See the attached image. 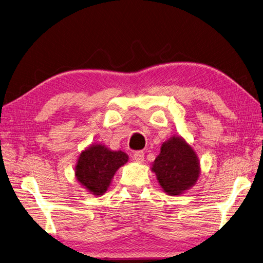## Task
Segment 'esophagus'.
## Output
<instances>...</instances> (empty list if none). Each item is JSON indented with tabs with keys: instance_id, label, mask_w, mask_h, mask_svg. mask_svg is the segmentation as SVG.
<instances>
[{
	"instance_id": "esophagus-1",
	"label": "esophagus",
	"mask_w": 263,
	"mask_h": 263,
	"mask_svg": "<svg viewBox=\"0 0 263 263\" xmlns=\"http://www.w3.org/2000/svg\"><path fill=\"white\" fill-rule=\"evenodd\" d=\"M133 159L136 160L137 162L142 163L143 161H144V153H143V151H137V152H134Z\"/></svg>"
}]
</instances>
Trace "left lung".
Returning <instances> with one entry per match:
<instances>
[{"mask_svg":"<svg viewBox=\"0 0 263 263\" xmlns=\"http://www.w3.org/2000/svg\"><path fill=\"white\" fill-rule=\"evenodd\" d=\"M151 170L165 193L180 196L197 183L201 167L193 147L182 137L173 136L161 145Z\"/></svg>","mask_w":263,"mask_h":263,"instance_id":"left-lung-1","label":"left lung"}]
</instances>
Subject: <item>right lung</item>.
<instances>
[{"mask_svg":"<svg viewBox=\"0 0 263 263\" xmlns=\"http://www.w3.org/2000/svg\"><path fill=\"white\" fill-rule=\"evenodd\" d=\"M127 160L129 156L123 151H112L101 143L91 144L80 153L76 178L84 189L100 197L106 192L114 174Z\"/></svg>","mask_w":263,"mask_h":263,"instance_id":"add662e5","label":"right lung"}]
</instances>
